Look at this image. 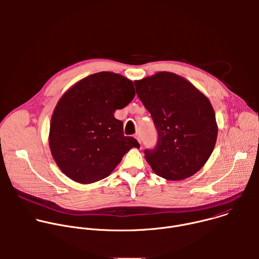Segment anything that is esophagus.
<instances>
[{"mask_svg":"<svg viewBox=\"0 0 259 259\" xmlns=\"http://www.w3.org/2000/svg\"><path fill=\"white\" fill-rule=\"evenodd\" d=\"M135 138L138 140L139 143H141V138H140V135H139V134H136V135H135Z\"/></svg>","mask_w":259,"mask_h":259,"instance_id":"1","label":"esophagus"}]
</instances>
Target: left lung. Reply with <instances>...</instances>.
I'll return each mask as SVG.
<instances>
[{
  "mask_svg": "<svg viewBox=\"0 0 259 259\" xmlns=\"http://www.w3.org/2000/svg\"><path fill=\"white\" fill-rule=\"evenodd\" d=\"M138 98L149 110L158 142L144 157L156 174L168 180L197 173L211 156L217 124L209 99L192 83L169 71L135 81Z\"/></svg>",
  "mask_w": 259,
  "mask_h": 259,
  "instance_id": "left-lung-1",
  "label": "left lung"
}]
</instances>
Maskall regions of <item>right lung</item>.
Returning a JSON list of instances; mask_svg holds the SVG:
<instances>
[{
	"label": "right lung",
	"instance_id": "obj_1",
	"mask_svg": "<svg viewBox=\"0 0 259 259\" xmlns=\"http://www.w3.org/2000/svg\"><path fill=\"white\" fill-rule=\"evenodd\" d=\"M134 96L132 81L110 71L93 73L62 95L51 118L49 145L68 178L84 184L101 180L132 147L138 149L114 116Z\"/></svg>",
	"mask_w": 259,
	"mask_h": 259
}]
</instances>
